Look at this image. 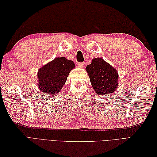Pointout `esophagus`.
<instances>
[{"label": "esophagus", "instance_id": "1", "mask_svg": "<svg viewBox=\"0 0 157 157\" xmlns=\"http://www.w3.org/2000/svg\"><path fill=\"white\" fill-rule=\"evenodd\" d=\"M78 66L79 67L82 68V67H84V66H85V63H84V62H78Z\"/></svg>", "mask_w": 157, "mask_h": 157}]
</instances>
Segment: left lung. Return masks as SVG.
Returning <instances> with one entry per match:
<instances>
[{"mask_svg":"<svg viewBox=\"0 0 157 157\" xmlns=\"http://www.w3.org/2000/svg\"><path fill=\"white\" fill-rule=\"evenodd\" d=\"M86 70L96 94L105 96L116 91L118 86V73L103 59H93L91 64L86 66Z\"/></svg>","mask_w":157,"mask_h":157,"instance_id":"8db88e82","label":"left lung"}]
</instances>
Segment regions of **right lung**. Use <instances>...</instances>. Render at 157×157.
Masks as SVG:
<instances>
[{
    "label": "right lung",
    "instance_id": "obj_1",
    "mask_svg": "<svg viewBox=\"0 0 157 157\" xmlns=\"http://www.w3.org/2000/svg\"><path fill=\"white\" fill-rule=\"evenodd\" d=\"M75 67L73 61L63 57L56 58L42 67L37 73L40 91L47 96L58 94L67 80L70 71Z\"/></svg>",
    "mask_w": 157,
    "mask_h": 157
}]
</instances>
